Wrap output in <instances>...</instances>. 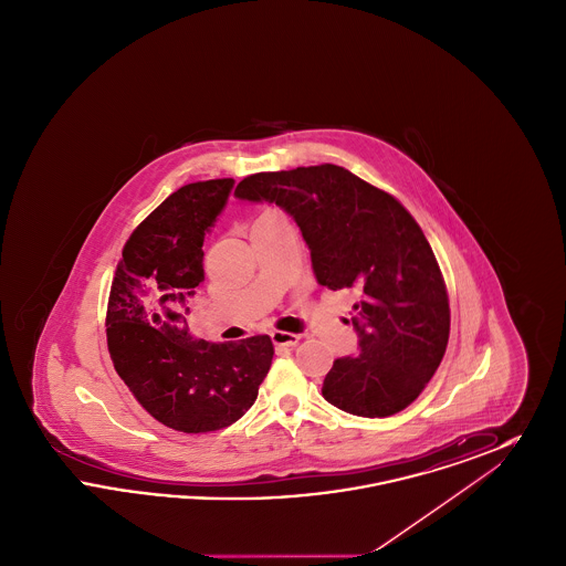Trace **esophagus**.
<instances>
[{
  "label": "esophagus",
  "instance_id": "obj_1",
  "mask_svg": "<svg viewBox=\"0 0 566 566\" xmlns=\"http://www.w3.org/2000/svg\"><path fill=\"white\" fill-rule=\"evenodd\" d=\"M271 342L277 348H293L298 342V335L286 333V331H271Z\"/></svg>",
  "mask_w": 566,
  "mask_h": 566
}]
</instances>
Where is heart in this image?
<instances>
[{"instance_id": "heart-1", "label": "heart", "mask_w": 566, "mask_h": 566, "mask_svg": "<svg viewBox=\"0 0 566 566\" xmlns=\"http://www.w3.org/2000/svg\"><path fill=\"white\" fill-rule=\"evenodd\" d=\"M268 216H277L275 212H265L263 216H259V218H268Z\"/></svg>"}]
</instances>
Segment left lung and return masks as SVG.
Listing matches in <instances>:
<instances>
[{
  "mask_svg": "<svg viewBox=\"0 0 566 566\" xmlns=\"http://www.w3.org/2000/svg\"><path fill=\"white\" fill-rule=\"evenodd\" d=\"M235 197L293 216L318 284L356 298L358 350L333 363L324 399L363 418L416 401L446 354L450 305L431 245L403 206L331 163L248 176Z\"/></svg>",
  "mask_w": 566,
  "mask_h": 566,
  "instance_id": "8db88e82",
  "label": "left lung"
}]
</instances>
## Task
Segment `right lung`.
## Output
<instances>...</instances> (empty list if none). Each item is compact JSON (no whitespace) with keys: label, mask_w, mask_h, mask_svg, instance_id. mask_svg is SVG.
I'll list each match as a JSON object with an SVG mask.
<instances>
[{"label":"right lung","mask_w":566,"mask_h":566,"mask_svg":"<svg viewBox=\"0 0 566 566\" xmlns=\"http://www.w3.org/2000/svg\"><path fill=\"white\" fill-rule=\"evenodd\" d=\"M235 180L171 192L123 248L108 301V350L116 374L155 420L210 432L252 407L273 358L270 335L212 344L189 333V298L203 282V240Z\"/></svg>","instance_id":"right-lung-1"}]
</instances>
